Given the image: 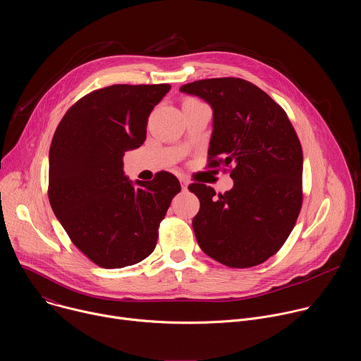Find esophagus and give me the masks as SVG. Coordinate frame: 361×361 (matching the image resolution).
Wrapping results in <instances>:
<instances>
[{
	"instance_id": "esophagus-1",
	"label": "esophagus",
	"mask_w": 361,
	"mask_h": 361,
	"mask_svg": "<svg viewBox=\"0 0 361 361\" xmlns=\"http://www.w3.org/2000/svg\"><path fill=\"white\" fill-rule=\"evenodd\" d=\"M180 181H181V188H183V191H187V187H188V181H187V178L181 177V178H180Z\"/></svg>"
}]
</instances>
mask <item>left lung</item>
<instances>
[{
    "instance_id": "left-lung-1",
    "label": "left lung",
    "mask_w": 361,
    "mask_h": 361,
    "mask_svg": "<svg viewBox=\"0 0 361 361\" xmlns=\"http://www.w3.org/2000/svg\"><path fill=\"white\" fill-rule=\"evenodd\" d=\"M213 109L207 167L226 171L224 194L201 183L192 228L201 250L231 269L259 266L288 238L302 205V149L286 111L262 88L234 77L180 87Z\"/></svg>"
}]
</instances>
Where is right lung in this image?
I'll list each match as a JSON object with an SVG mask.
<instances>
[{
    "mask_svg": "<svg viewBox=\"0 0 361 361\" xmlns=\"http://www.w3.org/2000/svg\"><path fill=\"white\" fill-rule=\"evenodd\" d=\"M170 88L114 84L91 91L67 110L51 141V209L73 244L98 267L123 269L147 259L181 190L167 171L135 184L123 171L124 152L144 142L148 116Z\"/></svg>",
    "mask_w": 361,
    "mask_h": 361,
    "instance_id": "1",
    "label": "right lung"
}]
</instances>
